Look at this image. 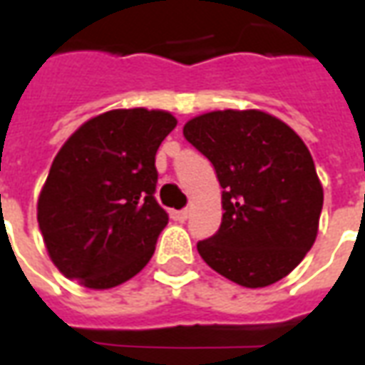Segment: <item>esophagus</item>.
Returning a JSON list of instances; mask_svg holds the SVG:
<instances>
[{"mask_svg": "<svg viewBox=\"0 0 365 365\" xmlns=\"http://www.w3.org/2000/svg\"><path fill=\"white\" fill-rule=\"evenodd\" d=\"M187 217H190V211H187V209H182V211H175L174 213V219L180 222L187 221Z\"/></svg>", "mask_w": 365, "mask_h": 365, "instance_id": "obj_1", "label": "esophagus"}]
</instances>
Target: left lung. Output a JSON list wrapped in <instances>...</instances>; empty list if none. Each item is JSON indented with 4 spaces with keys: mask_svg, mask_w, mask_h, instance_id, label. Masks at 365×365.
Returning <instances> with one entry per match:
<instances>
[{
    "mask_svg": "<svg viewBox=\"0 0 365 365\" xmlns=\"http://www.w3.org/2000/svg\"><path fill=\"white\" fill-rule=\"evenodd\" d=\"M183 136L213 164L222 187V222L197 252L242 287H266L311 250L322 185L301 136L269 113L225 109L185 123Z\"/></svg>",
    "mask_w": 365,
    "mask_h": 365,
    "instance_id": "obj_1",
    "label": "left lung"
}]
</instances>
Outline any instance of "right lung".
<instances>
[{
  "instance_id": "add662e5",
  "label": "right lung",
  "mask_w": 365,
  "mask_h": 365,
  "mask_svg": "<svg viewBox=\"0 0 365 365\" xmlns=\"http://www.w3.org/2000/svg\"><path fill=\"white\" fill-rule=\"evenodd\" d=\"M178 125L160 109H113L86 120L52 162L36 221L68 279L109 289L154 254L168 213L154 199L156 150Z\"/></svg>"
}]
</instances>
